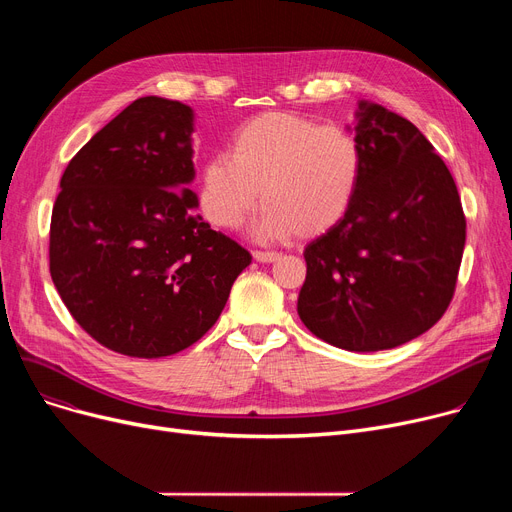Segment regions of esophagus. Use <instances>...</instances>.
Returning <instances> with one entry per match:
<instances>
[{
  "label": "esophagus",
  "instance_id": "esophagus-1",
  "mask_svg": "<svg viewBox=\"0 0 512 512\" xmlns=\"http://www.w3.org/2000/svg\"><path fill=\"white\" fill-rule=\"evenodd\" d=\"M253 257L259 263H274V261H278L282 257V253H278V251H255Z\"/></svg>",
  "mask_w": 512,
  "mask_h": 512
}]
</instances>
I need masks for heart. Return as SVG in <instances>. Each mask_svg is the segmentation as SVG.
I'll return each instance as SVG.
<instances>
[{"instance_id":"obj_1","label":"heart","mask_w":512,"mask_h":512,"mask_svg":"<svg viewBox=\"0 0 512 512\" xmlns=\"http://www.w3.org/2000/svg\"><path fill=\"white\" fill-rule=\"evenodd\" d=\"M365 170L357 134L340 124H319L290 112H265L242 122L228 153L201 168V211L232 230L263 199L253 226L259 240L332 230L351 211Z\"/></svg>"}]
</instances>
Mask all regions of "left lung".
I'll return each mask as SVG.
<instances>
[{
  "label": "left lung",
  "instance_id": "1",
  "mask_svg": "<svg viewBox=\"0 0 512 512\" xmlns=\"http://www.w3.org/2000/svg\"><path fill=\"white\" fill-rule=\"evenodd\" d=\"M365 170L344 218L305 249L299 317L317 338L371 353L405 344L448 309L465 249L452 174L419 128L359 103Z\"/></svg>",
  "mask_w": 512,
  "mask_h": 512
}]
</instances>
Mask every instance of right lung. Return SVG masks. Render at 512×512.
<instances>
[{
	"label": "right lung",
	"instance_id": "obj_1",
	"mask_svg": "<svg viewBox=\"0 0 512 512\" xmlns=\"http://www.w3.org/2000/svg\"><path fill=\"white\" fill-rule=\"evenodd\" d=\"M193 110L132 101L80 149L51 211L49 272L76 324L114 353L159 359L218 321L251 263L201 215Z\"/></svg>",
	"mask_w": 512,
	"mask_h": 512
}]
</instances>
